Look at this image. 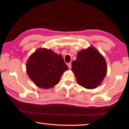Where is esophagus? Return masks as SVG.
I'll return each instance as SVG.
<instances>
[{
	"label": "esophagus",
	"instance_id": "obj_1",
	"mask_svg": "<svg viewBox=\"0 0 129 129\" xmlns=\"http://www.w3.org/2000/svg\"><path fill=\"white\" fill-rule=\"evenodd\" d=\"M68 68H69V69H71V68H72V64H71V62L68 63Z\"/></svg>",
	"mask_w": 129,
	"mask_h": 129
}]
</instances>
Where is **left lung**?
<instances>
[{
	"instance_id": "obj_1",
	"label": "left lung",
	"mask_w": 129,
	"mask_h": 129,
	"mask_svg": "<svg viewBox=\"0 0 129 129\" xmlns=\"http://www.w3.org/2000/svg\"><path fill=\"white\" fill-rule=\"evenodd\" d=\"M72 66L78 84L88 89L99 86L107 73L104 57L93 45L78 52Z\"/></svg>"
}]
</instances>
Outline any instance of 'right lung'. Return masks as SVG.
Returning <instances> with one entry per match:
<instances>
[{
	"instance_id": "1",
	"label": "right lung",
	"mask_w": 129,
	"mask_h": 129,
	"mask_svg": "<svg viewBox=\"0 0 129 129\" xmlns=\"http://www.w3.org/2000/svg\"><path fill=\"white\" fill-rule=\"evenodd\" d=\"M68 70L62 57L50 49L40 48L30 55L26 63L30 79L39 88L49 89L60 82L61 76Z\"/></svg>"
}]
</instances>
